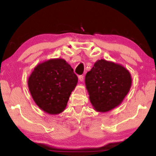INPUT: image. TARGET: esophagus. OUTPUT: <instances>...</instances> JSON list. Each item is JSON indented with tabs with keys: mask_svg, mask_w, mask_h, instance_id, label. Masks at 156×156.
<instances>
[{
	"mask_svg": "<svg viewBox=\"0 0 156 156\" xmlns=\"http://www.w3.org/2000/svg\"><path fill=\"white\" fill-rule=\"evenodd\" d=\"M78 79H79V80H80V82H83V80H84V76H78Z\"/></svg>",
	"mask_w": 156,
	"mask_h": 156,
	"instance_id": "esophagus-1",
	"label": "esophagus"
}]
</instances>
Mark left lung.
I'll return each instance as SVG.
<instances>
[{"instance_id": "1", "label": "left lung", "mask_w": 156, "mask_h": 156, "mask_svg": "<svg viewBox=\"0 0 156 156\" xmlns=\"http://www.w3.org/2000/svg\"><path fill=\"white\" fill-rule=\"evenodd\" d=\"M131 76L122 65L98 60L85 76L86 89L94 109L107 112L119 106L130 90Z\"/></svg>"}]
</instances>
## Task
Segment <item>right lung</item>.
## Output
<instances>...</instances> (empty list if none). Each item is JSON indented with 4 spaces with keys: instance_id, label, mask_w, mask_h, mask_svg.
<instances>
[{
    "instance_id": "1",
    "label": "right lung",
    "mask_w": 156,
    "mask_h": 156,
    "mask_svg": "<svg viewBox=\"0 0 156 156\" xmlns=\"http://www.w3.org/2000/svg\"><path fill=\"white\" fill-rule=\"evenodd\" d=\"M27 83L37 106L47 113L56 115L65 109L78 77L65 60L52 58L37 65Z\"/></svg>"
}]
</instances>
